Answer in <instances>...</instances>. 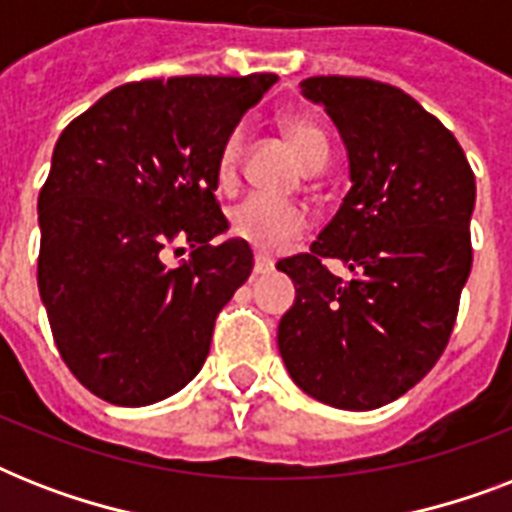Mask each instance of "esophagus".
I'll return each mask as SVG.
<instances>
[{
	"label": "esophagus",
	"mask_w": 512,
	"mask_h": 512,
	"mask_svg": "<svg viewBox=\"0 0 512 512\" xmlns=\"http://www.w3.org/2000/svg\"><path fill=\"white\" fill-rule=\"evenodd\" d=\"M273 268H276V263H273L271 257H265V255L255 257V273H257V276H263V273H271Z\"/></svg>",
	"instance_id": "1"
}]
</instances>
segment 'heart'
Returning <instances> with one entry per match:
<instances>
[{"mask_svg":"<svg viewBox=\"0 0 512 512\" xmlns=\"http://www.w3.org/2000/svg\"><path fill=\"white\" fill-rule=\"evenodd\" d=\"M281 130L289 138L295 154L305 167L319 170L329 159L327 132L313 116L287 114L281 119ZM241 151H244V130L236 127L225 135L220 154H217V180L223 188H231L239 177ZM308 228V215L289 201L268 199V196H249L233 207L231 231L236 239L247 241L260 252H281Z\"/></svg>","mask_w":512,"mask_h":512,"instance_id":"b5f03b06","label":"heart"}]
</instances>
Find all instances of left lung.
Returning a JSON list of instances; mask_svg holds the SVG:
<instances>
[{
    "label": "left lung",
    "instance_id": "8db88e82",
    "mask_svg": "<svg viewBox=\"0 0 512 512\" xmlns=\"http://www.w3.org/2000/svg\"><path fill=\"white\" fill-rule=\"evenodd\" d=\"M300 92L337 124L353 185L311 252L279 263L297 287L279 350L308 396L366 412L446 350L473 265L476 177L452 132L393 84L311 76Z\"/></svg>",
    "mask_w": 512,
    "mask_h": 512
}]
</instances>
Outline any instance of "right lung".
Returning <instances> with one entry per match:
<instances>
[{
    "instance_id": "right-lung-1",
    "label": "right lung",
    "mask_w": 512,
    "mask_h": 512,
    "mask_svg": "<svg viewBox=\"0 0 512 512\" xmlns=\"http://www.w3.org/2000/svg\"><path fill=\"white\" fill-rule=\"evenodd\" d=\"M276 74L172 76L116 87L58 138L39 191V295L60 358L116 406L193 380L217 313L252 273L217 191L225 135ZM192 247L170 269L167 248Z\"/></svg>"
}]
</instances>
